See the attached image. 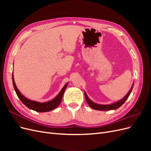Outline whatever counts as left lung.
Returning <instances> with one entry per match:
<instances>
[{
	"mask_svg": "<svg viewBox=\"0 0 151 151\" xmlns=\"http://www.w3.org/2000/svg\"><path fill=\"white\" fill-rule=\"evenodd\" d=\"M132 89H133V86H132V88L129 91V92L122 99L120 100L119 101H118L115 103L111 104H108V105H103V104H96L94 102L91 101V100L89 99V98L88 97V96H87V94H86V93H84V95H85L86 101H87V103H88V104L89 105L90 107H91L94 109H96V110L107 111V110H111V109H118V108H120L122 106V105L125 102V101L127 100V99L128 98V97L129 96V95H130V93L132 92Z\"/></svg>",
	"mask_w": 151,
	"mask_h": 151,
	"instance_id": "1",
	"label": "left lung"
}]
</instances>
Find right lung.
I'll list each match as a JSON object with an SVG mask.
<instances>
[{
  "label": "right lung",
  "instance_id": "1",
  "mask_svg": "<svg viewBox=\"0 0 151 151\" xmlns=\"http://www.w3.org/2000/svg\"><path fill=\"white\" fill-rule=\"evenodd\" d=\"M12 83H13L14 88V90L17 95V96L19 98L21 102L28 108L33 109V110L38 111V112H47V111L53 110V109H54L55 108H56L58 105L60 104L63 97V94L64 93V91L68 85V83H67L64 86H63V88H62L60 92L59 93V94L57 96L53 99H52V101L45 102V103H39L37 101H31V100L27 99L23 95L21 94V93L19 92V91L18 90V89L17 88V87L16 86L13 76H12Z\"/></svg>",
  "mask_w": 151,
  "mask_h": 151
}]
</instances>
